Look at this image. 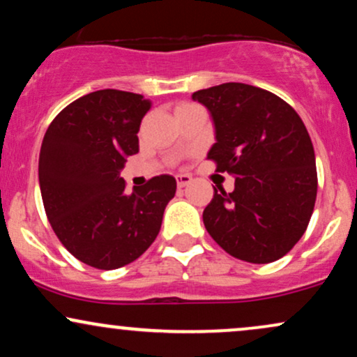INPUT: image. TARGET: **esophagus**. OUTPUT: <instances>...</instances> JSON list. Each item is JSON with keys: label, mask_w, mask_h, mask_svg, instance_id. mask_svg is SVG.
<instances>
[{"label": "esophagus", "mask_w": 357, "mask_h": 357, "mask_svg": "<svg viewBox=\"0 0 357 357\" xmlns=\"http://www.w3.org/2000/svg\"><path fill=\"white\" fill-rule=\"evenodd\" d=\"M176 181H178V188H179V190H181V188L190 186L191 181H192V178H191L190 174H178V176H176Z\"/></svg>", "instance_id": "obj_1"}]
</instances>
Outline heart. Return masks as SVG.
Segmentation results:
<instances>
[{
  "label": "heart",
  "instance_id": "obj_1",
  "mask_svg": "<svg viewBox=\"0 0 357 357\" xmlns=\"http://www.w3.org/2000/svg\"><path fill=\"white\" fill-rule=\"evenodd\" d=\"M188 107H195V105H192V104H181L178 109H188Z\"/></svg>",
  "mask_w": 357,
  "mask_h": 357
}]
</instances>
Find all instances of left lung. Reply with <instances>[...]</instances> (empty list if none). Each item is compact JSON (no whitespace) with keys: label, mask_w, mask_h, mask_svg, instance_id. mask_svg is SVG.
I'll return each instance as SVG.
<instances>
[{"label":"left lung","mask_w":357,"mask_h":357,"mask_svg":"<svg viewBox=\"0 0 357 357\" xmlns=\"http://www.w3.org/2000/svg\"><path fill=\"white\" fill-rule=\"evenodd\" d=\"M211 112L216 171L235 176L204 208L211 238L250 264L282 258L302 238L317 196L314 146L298 114L268 90L228 82L192 93Z\"/></svg>","instance_id":"obj_1"}]
</instances>
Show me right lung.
<instances>
[{
	"label": "right lung",
	"instance_id": "add662e5",
	"mask_svg": "<svg viewBox=\"0 0 357 357\" xmlns=\"http://www.w3.org/2000/svg\"><path fill=\"white\" fill-rule=\"evenodd\" d=\"M151 102L104 89L73 100L52 121L40 149L38 178L47 218L65 248L93 268L139 258L161 230L176 179L154 176L126 192L127 155L139 153V126Z\"/></svg>",
	"mask_w": 357,
	"mask_h": 357
}]
</instances>
